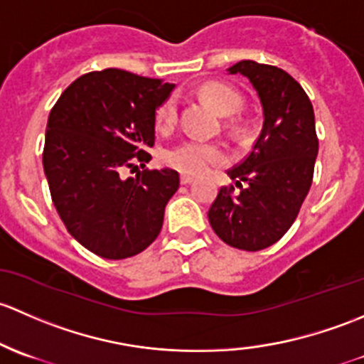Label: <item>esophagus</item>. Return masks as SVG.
<instances>
[{
    "label": "esophagus",
    "mask_w": 364,
    "mask_h": 364,
    "mask_svg": "<svg viewBox=\"0 0 364 364\" xmlns=\"http://www.w3.org/2000/svg\"><path fill=\"white\" fill-rule=\"evenodd\" d=\"M193 181H194V178L191 177V175H181V183H182V186H187V183H191Z\"/></svg>",
    "instance_id": "esophagus-1"
}]
</instances>
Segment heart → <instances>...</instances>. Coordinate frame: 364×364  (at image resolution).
<instances>
[{
    "label": "heart",
    "mask_w": 364,
    "mask_h": 364,
    "mask_svg": "<svg viewBox=\"0 0 364 364\" xmlns=\"http://www.w3.org/2000/svg\"><path fill=\"white\" fill-rule=\"evenodd\" d=\"M201 95L223 115L235 114L242 107V96L233 87L220 84V82L205 84L201 87ZM177 100L168 98L157 108L156 126L161 131H168L177 124ZM226 149L220 144H217V141L191 138V140L182 141V144L175 145L170 151H166L164 161H166L168 166L181 171L183 175H201L208 171L212 166H219V164L226 163Z\"/></svg>",
    "instance_id": "obj_1"
}]
</instances>
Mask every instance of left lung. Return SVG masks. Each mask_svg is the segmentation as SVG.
<instances>
[{
    "label": "left lung",
    "mask_w": 364,
    "mask_h": 364,
    "mask_svg": "<svg viewBox=\"0 0 364 364\" xmlns=\"http://www.w3.org/2000/svg\"><path fill=\"white\" fill-rule=\"evenodd\" d=\"M228 71L249 78L264 121L249 156L228 170L239 191L220 187L208 220L224 243L256 252L287 233L309 194L319 151L316 117L306 92L287 71L256 61H240Z\"/></svg>",
    "instance_id": "left-lung-1"
}]
</instances>
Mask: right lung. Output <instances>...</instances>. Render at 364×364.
I'll return each mask as SVG.
<instances>
[{
  "instance_id": "add662e5",
  "label": "right lung",
  "mask_w": 364,
  "mask_h": 364,
  "mask_svg": "<svg viewBox=\"0 0 364 364\" xmlns=\"http://www.w3.org/2000/svg\"><path fill=\"white\" fill-rule=\"evenodd\" d=\"M175 85L107 68L78 77L52 107L43 170L68 233L105 259L147 249L163 228L164 207L177 193L175 170L139 172L152 159L156 112Z\"/></svg>"
}]
</instances>
